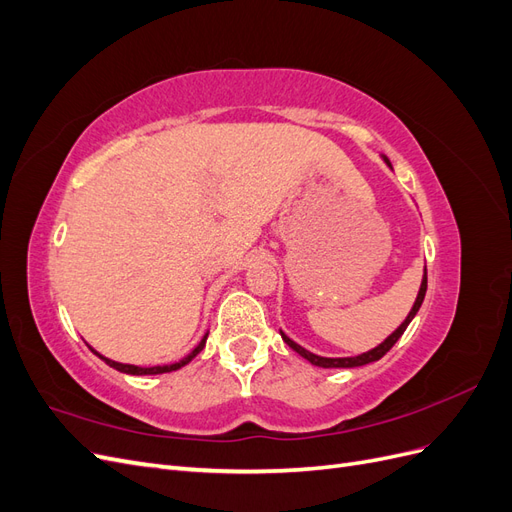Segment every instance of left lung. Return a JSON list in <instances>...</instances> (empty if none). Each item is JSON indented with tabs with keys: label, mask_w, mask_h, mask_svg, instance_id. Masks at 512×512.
I'll return each mask as SVG.
<instances>
[{
	"label": "left lung",
	"mask_w": 512,
	"mask_h": 512,
	"mask_svg": "<svg viewBox=\"0 0 512 512\" xmlns=\"http://www.w3.org/2000/svg\"><path fill=\"white\" fill-rule=\"evenodd\" d=\"M382 160L386 162V166L393 168V166H391V162H389V158L382 156ZM425 292H427V269H423L421 288H418V294H416V299H414V305H412V309H410V314L406 316V320L401 322L399 327H397L389 337H386L382 344H378L376 348H371V350H367V352L356 354V356H337V359H331V356H318V354H314V352L305 350V348H303V346H299L297 342H292V339H290L284 331H280V333H282V339H284V342H286L294 352H297L299 356H303L305 361H309V363L316 365V367H324V369H337V367H361V365H367V363L380 361L382 356L395 346V342H397V339H399L401 335H404V331L408 329V324L412 322V318L416 316L418 309H421L423 299H425Z\"/></svg>",
	"instance_id": "obj_1"
}]
</instances>
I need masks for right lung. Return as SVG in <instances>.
<instances>
[{
    "label": "right lung",
    "mask_w": 512,
    "mask_h": 512,
    "mask_svg": "<svg viewBox=\"0 0 512 512\" xmlns=\"http://www.w3.org/2000/svg\"><path fill=\"white\" fill-rule=\"evenodd\" d=\"M207 337H209V333H205L203 335V339H200L198 342V346L190 352V354H185L181 361H177V363H168V365H153V367H138V365H128V363H117V361H111V359H106V356H102L100 352H96L94 348H91V352L94 354H98L100 359L108 365V367H113V369H117V371H121V374H130V376H156V374H168V371H177V369H181L183 365H188L194 356L205 348V344H207Z\"/></svg>",
    "instance_id": "right-lung-1"
}]
</instances>
